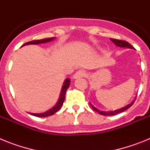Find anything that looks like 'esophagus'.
I'll list each match as a JSON object with an SVG mask.
<instances>
[{"label": "esophagus", "instance_id": "esophagus-1", "mask_svg": "<svg viewBox=\"0 0 150 150\" xmlns=\"http://www.w3.org/2000/svg\"><path fill=\"white\" fill-rule=\"evenodd\" d=\"M86 75L84 71H76L75 74H74V76H73V78L74 79H78V78H80V77H83V76Z\"/></svg>", "mask_w": 150, "mask_h": 150}]
</instances>
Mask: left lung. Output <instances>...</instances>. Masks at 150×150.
<instances>
[{
  "instance_id": "1",
  "label": "left lung",
  "mask_w": 150,
  "mask_h": 150,
  "mask_svg": "<svg viewBox=\"0 0 150 150\" xmlns=\"http://www.w3.org/2000/svg\"><path fill=\"white\" fill-rule=\"evenodd\" d=\"M110 40L112 41V43H114L116 46H119V47H122V48L134 49L133 46L130 44L129 43H128L127 41L120 40H116V39H110ZM134 100H135V98H134ZM134 100L132 102V103H130L129 104H128L127 106H125V107H122V108H120V109H118V110H114V111H102V110H98V109H97L96 107H94V106L92 105L91 104H91V107H92V109H93L94 110H95L96 112H98V113H100V114L103 115V116H113V115L118 114V113H120V112H124L125 110H128V108H129L130 107H132V104H134Z\"/></svg>"
}]
</instances>
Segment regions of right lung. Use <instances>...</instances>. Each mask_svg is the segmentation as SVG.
<instances>
[{
	"label": "right lung",
	"instance_id": "right-lung-1",
	"mask_svg": "<svg viewBox=\"0 0 150 150\" xmlns=\"http://www.w3.org/2000/svg\"><path fill=\"white\" fill-rule=\"evenodd\" d=\"M54 38H46V39L43 40H37L30 41V42H28V43H25L24 45H22V46L29 44H40V43H47V42H50V41H52V40H54ZM70 83H71V80H70L69 78H67V79H66L64 80V82L63 83V86H62V90H61V94L60 96H59V100H58L56 104L52 109L49 110L48 111H46L45 112H41V113H31V112H30V114L33 115V116H38V117H46V116H52L54 113H55L57 111H59V109L62 107V104L64 103V98H65L66 91H67V89L68 88L69 86H70Z\"/></svg>",
	"mask_w": 150,
	"mask_h": 150
}]
</instances>
